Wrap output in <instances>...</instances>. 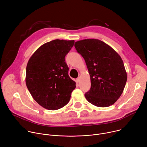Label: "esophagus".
Returning a JSON list of instances; mask_svg holds the SVG:
<instances>
[{
  "label": "esophagus",
  "instance_id": "1",
  "mask_svg": "<svg viewBox=\"0 0 147 147\" xmlns=\"http://www.w3.org/2000/svg\"><path fill=\"white\" fill-rule=\"evenodd\" d=\"M80 77H78L77 79H76V82H77V83H78L79 82H80Z\"/></svg>",
  "mask_w": 147,
  "mask_h": 147
}]
</instances>
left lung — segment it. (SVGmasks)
I'll return each mask as SVG.
<instances>
[{
	"label": "left lung",
	"mask_w": 147,
	"mask_h": 147,
	"mask_svg": "<svg viewBox=\"0 0 147 147\" xmlns=\"http://www.w3.org/2000/svg\"><path fill=\"white\" fill-rule=\"evenodd\" d=\"M74 47L84 59L90 75L91 88L87 100L98 107H108L120 98L127 81V73L120 55L96 39L77 41Z\"/></svg>",
	"instance_id": "1"
}]
</instances>
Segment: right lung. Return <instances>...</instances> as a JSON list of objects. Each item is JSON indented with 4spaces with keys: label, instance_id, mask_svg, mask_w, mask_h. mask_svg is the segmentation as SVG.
<instances>
[{
    "label": "right lung",
    "instance_id": "1",
    "mask_svg": "<svg viewBox=\"0 0 147 147\" xmlns=\"http://www.w3.org/2000/svg\"><path fill=\"white\" fill-rule=\"evenodd\" d=\"M74 44V40H51L40 46L28 61L26 86L34 99L47 109L55 111L66 105L76 87L65 61Z\"/></svg>",
    "mask_w": 147,
    "mask_h": 147
}]
</instances>
